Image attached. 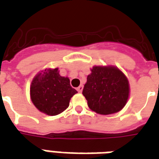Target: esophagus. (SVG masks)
<instances>
[{
  "mask_svg": "<svg viewBox=\"0 0 159 159\" xmlns=\"http://www.w3.org/2000/svg\"><path fill=\"white\" fill-rule=\"evenodd\" d=\"M77 91L80 93V92H82V91H83V85H80L78 88H77Z\"/></svg>",
  "mask_w": 159,
  "mask_h": 159,
  "instance_id": "esophagus-1",
  "label": "esophagus"
}]
</instances>
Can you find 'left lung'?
Here are the masks:
<instances>
[{"instance_id":"1","label":"left lung","mask_w":159,"mask_h":159,"mask_svg":"<svg viewBox=\"0 0 159 159\" xmlns=\"http://www.w3.org/2000/svg\"><path fill=\"white\" fill-rule=\"evenodd\" d=\"M129 93L126 76L113 66H94L82 94L88 107L99 114H112L125 106Z\"/></svg>"}]
</instances>
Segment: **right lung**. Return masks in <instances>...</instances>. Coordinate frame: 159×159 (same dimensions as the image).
<instances>
[{"instance_id":"1","label":"right lung","mask_w":159,"mask_h":159,"mask_svg":"<svg viewBox=\"0 0 159 159\" xmlns=\"http://www.w3.org/2000/svg\"><path fill=\"white\" fill-rule=\"evenodd\" d=\"M77 91L70 85L69 79L59 75L58 68L45 69L33 79L30 97L41 113L55 116L69 106L71 97Z\"/></svg>"}]
</instances>
